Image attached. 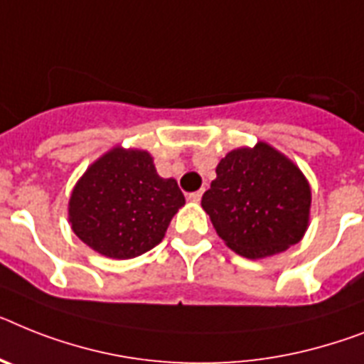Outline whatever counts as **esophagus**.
Instances as JSON below:
<instances>
[{
    "label": "esophagus",
    "instance_id": "esophagus-1",
    "mask_svg": "<svg viewBox=\"0 0 364 364\" xmlns=\"http://www.w3.org/2000/svg\"><path fill=\"white\" fill-rule=\"evenodd\" d=\"M200 197H203V189H199V191H193V193H189L188 199L191 200V203H199Z\"/></svg>",
    "mask_w": 364,
    "mask_h": 364
}]
</instances>
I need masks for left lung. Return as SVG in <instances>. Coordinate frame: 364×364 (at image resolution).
I'll return each instance as SVG.
<instances>
[{"label": "left lung", "mask_w": 364, "mask_h": 364, "mask_svg": "<svg viewBox=\"0 0 364 364\" xmlns=\"http://www.w3.org/2000/svg\"><path fill=\"white\" fill-rule=\"evenodd\" d=\"M215 173L200 204L219 238L232 251L264 258L303 238L311 188L287 156L258 143L255 149L229 152Z\"/></svg>", "instance_id": "1"}]
</instances>
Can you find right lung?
Returning <instances> with one entry per match:
<instances>
[{"mask_svg": "<svg viewBox=\"0 0 364 364\" xmlns=\"http://www.w3.org/2000/svg\"><path fill=\"white\" fill-rule=\"evenodd\" d=\"M184 204L176 180L161 178L149 152L117 146L81 176L68 203V219L81 242L122 260L158 245Z\"/></svg>", "mask_w": 364, "mask_h": 364, "instance_id": "obj_1", "label": "right lung"}]
</instances>
